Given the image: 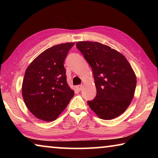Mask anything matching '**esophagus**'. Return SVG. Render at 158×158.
I'll use <instances>...</instances> for the list:
<instances>
[{"label": "esophagus", "instance_id": "34e87169", "mask_svg": "<svg viewBox=\"0 0 158 158\" xmlns=\"http://www.w3.org/2000/svg\"><path fill=\"white\" fill-rule=\"evenodd\" d=\"M77 90H79V91H80V90H81L82 89H83L82 85H77Z\"/></svg>", "mask_w": 158, "mask_h": 158}]
</instances>
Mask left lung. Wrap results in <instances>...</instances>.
I'll list each match as a JSON object with an SVG mask.
<instances>
[{
	"label": "left lung",
	"instance_id": "left-lung-1",
	"mask_svg": "<svg viewBox=\"0 0 158 158\" xmlns=\"http://www.w3.org/2000/svg\"><path fill=\"white\" fill-rule=\"evenodd\" d=\"M76 47L93 70L97 95L88 101L90 108L104 120L121 115L130 105L137 78L121 53L97 42H78Z\"/></svg>",
	"mask_w": 158,
	"mask_h": 158
}]
</instances>
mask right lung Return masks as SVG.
<instances>
[{"label":"right lung","instance_id":"add662e5","mask_svg":"<svg viewBox=\"0 0 158 158\" xmlns=\"http://www.w3.org/2000/svg\"><path fill=\"white\" fill-rule=\"evenodd\" d=\"M74 42L55 45L44 51L26 70L22 96L27 108L37 118L53 121L74 96L67 83L64 61Z\"/></svg>","mask_w":158,"mask_h":158}]
</instances>
